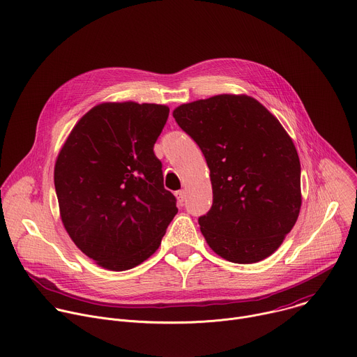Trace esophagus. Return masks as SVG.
I'll return each instance as SVG.
<instances>
[{"mask_svg":"<svg viewBox=\"0 0 357 357\" xmlns=\"http://www.w3.org/2000/svg\"><path fill=\"white\" fill-rule=\"evenodd\" d=\"M175 195H176L178 202H179L181 205H182V203H183V202H185V199H186V192H185V190H178Z\"/></svg>","mask_w":357,"mask_h":357,"instance_id":"34e87169","label":"esophagus"}]
</instances>
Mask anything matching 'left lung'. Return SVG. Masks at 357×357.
Returning a JSON list of instances; mask_svg holds the SVG:
<instances>
[{
    "mask_svg": "<svg viewBox=\"0 0 357 357\" xmlns=\"http://www.w3.org/2000/svg\"><path fill=\"white\" fill-rule=\"evenodd\" d=\"M178 126L211 169L213 205L200 231L222 259L252 264L282 244L301 209V164L281 123L256 98L219 94L181 105Z\"/></svg>",
    "mask_w": 357,
    "mask_h": 357,
    "instance_id": "obj_1",
    "label": "left lung"
}]
</instances>
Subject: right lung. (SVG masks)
Instances as JSON below:
<instances>
[{
	"instance_id": "1",
	"label": "right lung",
	"mask_w": 357,
	"mask_h": 357,
	"mask_svg": "<svg viewBox=\"0 0 357 357\" xmlns=\"http://www.w3.org/2000/svg\"><path fill=\"white\" fill-rule=\"evenodd\" d=\"M168 116L164 105L101 103L77 121L59 151L62 223L100 267L124 271L145 261L178 213L154 154Z\"/></svg>"
}]
</instances>
